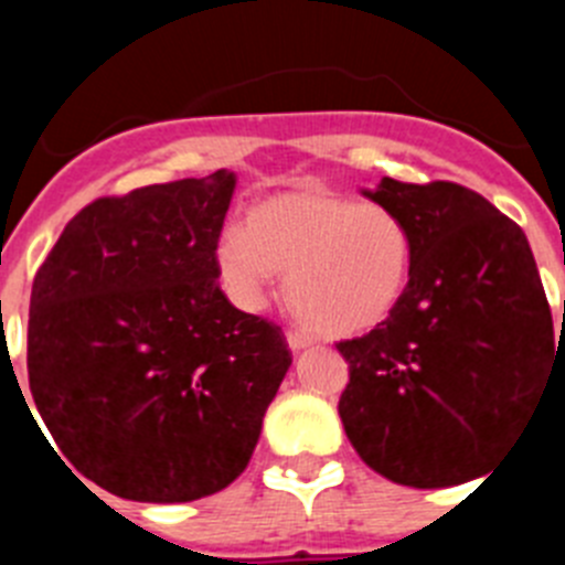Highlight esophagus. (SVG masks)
<instances>
[{
  "label": "esophagus",
  "mask_w": 565,
  "mask_h": 565,
  "mask_svg": "<svg viewBox=\"0 0 565 565\" xmlns=\"http://www.w3.org/2000/svg\"><path fill=\"white\" fill-rule=\"evenodd\" d=\"M286 339H288V348H291V351H302V348H311L313 344L311 337H306V333H299V331H288Z\"/></svg>",
  "instance_id": "obj_1"
}]
</instances>
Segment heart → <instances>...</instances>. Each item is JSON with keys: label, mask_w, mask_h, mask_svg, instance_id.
Wrapping results in <instances>:
<instances>
[{"label": "heart", "mask_w": 565, "mask_h": 565, "mask_svg": "<svg viewBox=\"0 0 565 565\" xmlns=\"http://www.w3.org/2000/svg\"><path fill=\"white\" fill-rule=\"evenodd\" d=\"M214 259L239 308H263L274 271H286V302L299 322L342 339L396 311L411 286L416 243L407 221L384 203L286 192L252 206L246 228H226Z\"/></svg>", "instance_id": "1"}]
</instances>
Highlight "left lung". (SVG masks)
I'll return each mask as SVG.
<instances>
[{
  "instance_id": "8db88e82",
  "label": "left lung",
  "mask_w": 565,
  "mask_h": 565,
  "mask_svg": "<svg viewBox=\"0 0 565 565\" xmlns=\"http://www.w3.org/2000/svg\"><path fill=\"white\" fill-rule=\"evenodd\" d=\"M416 263L396 311L339 342L351 382L339 416L379 476L438 489L487 476L546 396L555 331L529 239L487 198L450 181L382 178Z\"/></svg>"
}]
</instances>
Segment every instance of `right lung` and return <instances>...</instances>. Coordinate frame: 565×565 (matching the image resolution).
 Here are the masks:
<instances>
[{"instance_id":"1","label":"right lung","mask_w":565,"mask_h":565,"mask_svg":"<svg viewBox=\"0 0 565 565\" xmlns=\"http://www.w3.org/2000/svg\"><path fill=\"white\" fill-rule=\"evenodd\" d=\"M234 183L217 169L98 198L33 279L28 379L39 416L58 458L127 501L186 503L226 489L291 367L279 326L237 311L217 286Z\"/></svg>"}]
</instances>
